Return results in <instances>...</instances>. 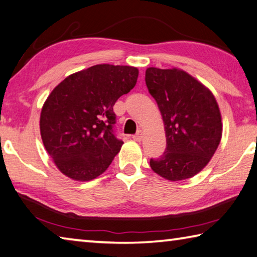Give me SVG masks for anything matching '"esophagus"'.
<instances>
[{"instance_id":"34e87169","label":"esophagus","mask_w":257,"mask_h":257,"mask_svg":"<svg viewBox=\"0 0 257 257\" xmlns=\"http://www.w3.org/2000/svg\"><path fill=\"white\" fill-rule=\"evenodd\" d=\"M142 139H143V131H142V130H139L136 136H133V140L141 141Z\"/></svg>"}]
</instances>
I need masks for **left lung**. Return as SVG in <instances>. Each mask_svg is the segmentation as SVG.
<instances>
[{
  "label": "left lung",
  "instance_id": "obj_1",
  "mask_svg": "<svg viewBox=\"0 0 257 257\" xmlns=\"http://www.w3.org/2000/svg\"><path fill=\"white\" fill-rule=\"evenodd\" d=\"M146 83L163 116L167 141L164 155L150 160L151 169L170 182L195 176L210 163L222 137L213 93L176 67H148Z\"/></svg>",
  "mask_w": 257,
  "mask_h": 257
}]
</instances>
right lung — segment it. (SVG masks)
<instances>
[{
  "instance_id": "obj_1",
  "label": "right lung",
  "mask_w": 257,
  "mask_h": 257,
  "mask_svg": "<svg viewBox=\"0 0 257 257\" xmlns=\"http://www.w3.org/2000/svg\"><path fill=\"white\" fill-rule=\"evenodd\" d=\"M138 76L134 66L98 64L66 76L49 93L40 112V136L63 175L89 182L109 167L123 146L112 131V107Z\"/></svg>"
}]
</instances>
